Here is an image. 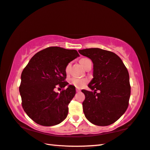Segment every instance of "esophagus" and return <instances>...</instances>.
<instances>
[{"label":"esophagus","instance_id":"34e87169","mask_svg":"<svg viewBox=\"0 0 150 150\" xmlns=\"http://www.w3.org/2000/svg\"><path fill=\"white\" fill-rule=\"evenodd\" d=\"M76 91H77V92H81V90H80V89H79V88H76Z\"/></svg>","mask_w":150,"mask_h":150}]
</instances>
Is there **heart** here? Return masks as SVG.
I'll list each match as a JSON object with an SVG mask.
<instances>
[{"mask_svg":"<svg viewBox=\"0 0 150 150\" xmlns=\"http://www.w3.org/2000/svg\"><path fill=\"white\" fill-rule=\"evenodd\" d=\"M87 60H88V59L87 58H82L80 59V64L82 65V66L84 67V65H85L86 62ZM69 68H70V64H69L66 66V71L67 73L69 71ZM87 81L85 79H79V78H72L71 79L70 81V83H71L73 86H75V87H77V88H81L83 87L87 83Z\"/></svg>","mask_w":150,"mask_h":150,"instance_id":"1","label":"heart"}]
</instances>
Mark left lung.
Instances as JSON below:
<instances>
[{
	"instance_id": "8db88e82",
	"label": "left lung",
	"mask_w": 150,
	"mask_h": 150,
	"mask_svg": "<svg viewBox=\"0 0 150 150\" xmlns=\"http://www.w3.org/2000/svg\"><path fill=\"white\" fill-rule=\"evenodd\" d=\"M79 52L93 63V79L88 85L91 91H81L85 95L83 102L84 115L98 126L113 124L129 105L130 86L127 67L112 52L93 48L79 50Z\"/></svg>"
}]
</instances>
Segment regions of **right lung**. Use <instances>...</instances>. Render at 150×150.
I'll return each instance as SVG.
<instances>
[{
	"instance_id": "add662e5",
	"label": "right lung",
	"mask_w": 150,
	"mask_h": 150,
	"mask_svg": "<svg viewBox=\"0 0 150 150\" xmlns=\"http://www.w3.org/2000/svg\"><path fill=\"white\" fill-rule=\"evenodd\" d=\"M79 56L76 50L51 47L32 57L21 75L22 107L33 121L54 126L67 117L68 105L75 95V86L65 81L66 66ZM68 88L59 93L57 87Z\"/></svg>"
}]
</instances>
